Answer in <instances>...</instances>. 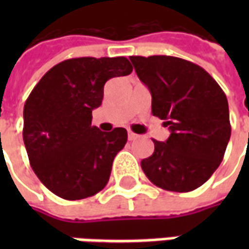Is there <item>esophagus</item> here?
I'll return each instance as SVG.
<instances>
[{
	"label": "esophagus",
	"mask_w": 249,
	"mask_h": 249,
	"mask_svg": "<svg viewBox=\"0 0 249 249\" xmlns=\"http://www.w3.org/2000/svg\"><path fill=\"white\" fill-rule=\"evenodd\" d=\"M128 139H129L130 141H133L136 140V139H139V135H136V133H133L132 130H129V132H128Z\"/></svg>",
	"instance_id": "esophagus-1"
}]
</instances>
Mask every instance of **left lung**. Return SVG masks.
<instances>
[{
	"instance_id": "obj_1",
	"label": "left lung",
	"mask_w": 249,
	"mask_h": 249,
	"mask_svg": "<svg viewBox=\"0 0 249 249\" xmlns=\"http://www.w3.org/2000/svg\"><path fill=\"white\" fill-rule=\"evenodd\" d=\"M152 94V113L165 120L171 136L153 140L141 161L146 178L171 192L203 185L223 161L231 137L227 96L201 66L172 56H130Z\"/></svg>"
}]
</instances>
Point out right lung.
<instances>
[{
    "instance_id": "1",
    "label": "right lung",
    "mask_w": 249,
    "mask_h": 249,
    "mask_svg": "<svg viewBox=\"0 0 249 249\" xmlns=\"http://www.w3.org/2000/svg\"><path fill=\"white\" fill-rule=\"evenodd\" d=\"M132 71L125 57L69 58L33 88L24 107L25 148L37 178L58 197H90L108 184L128 133L101 132L92 125V110L103 103L105 82Z\"/></svg>"
}]
</instances>
